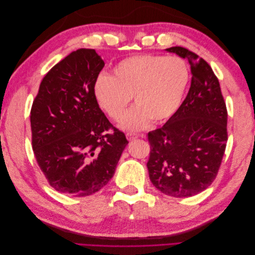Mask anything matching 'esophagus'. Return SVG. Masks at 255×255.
<instances>
[{
  "mask_svg": "<svg viewBox=\"0 0 255 255\" xmlns=\"http://www.w3.org/2000/svg\"><path fill=\"white\" fill-rule=\"evenodd\" d=\"M138 137H139V135H138V134H135V133H127V138H128V140H129V141L137 139Z\"/></svg>",
  "mask_w": 255,
  "mask_h": 255,
  "instance_id": "34e87169",
  "label": "esophagus"
}]
</instances>
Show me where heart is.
<instances>
[{
	"label": "heart",
	"instance_id": "obj_1",
	"mask_svg": "<svg viewBox=\"0 0 255 255\" xmlns=\"http://www.w3.org/2000/svg\"><path fill=\"white\" fill-rule=\"evenodd\" d=\"M188 65L177 56L143 54L119 61L113 76L101 74L95 84V96L102 110L119 121L130 102L135 106L122 120V127L139 130L168 121L179 110L188 87Z\"/></svg>",
	"mask_w": 255,
	"mask_h": 255
}]
</instances>
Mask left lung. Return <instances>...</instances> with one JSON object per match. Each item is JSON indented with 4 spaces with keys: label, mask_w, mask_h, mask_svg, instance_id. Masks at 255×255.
Returning a JSON list of instances; mask_svg holds the SVG:
<instances>
[{
    "label": "left lung",
    "mask_w": 255,
    "mask_h": 255,
    "mask_svg": "<svg viewBox=\"0 0 255 255\" xmlns=\"http://www.w3.org/2000/svg\"><path fill=\"white\" fill-rule=\"evenodd\" d=\"M186 58L191 85L173 117L148 133L150 181L163 194L187 198L214 182L226 151L228 112L211 66L182 47L167 49Z\"/></svg>",
    "instance_id": "8db88e82"
}]
</instances>
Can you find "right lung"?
<instances>
[{"instance_id": "1", "label": "right lung", "mask_w": 255, "mask_h": 255, "mask_svg": "<svg viewBox=\"0 0 255 255\" xmlns=\"http://www.w3.org/2000/svg\"><path fill=\"white\" fill-rule=\"evenodd\" d=\"M103 67L95 50H76L45 74L34 99L35 157L50 186L61 194L85 197L104 187L128 143L95 96Z\"/></svg>"}]
</instances>
